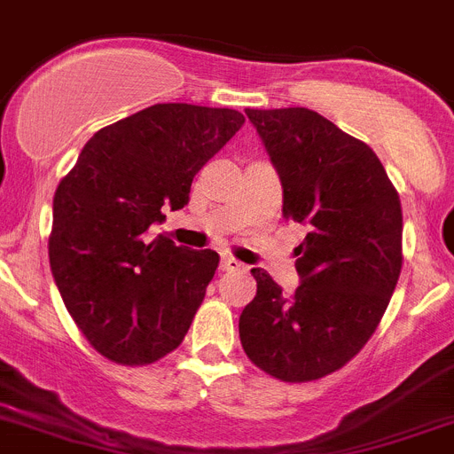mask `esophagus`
Instances as JSON below:
<instances>
[{
    "instance_id": "1",
    "label": "esophagus",
    "mask_w": 454,
    "mask_h": 454,
    "mask_svg": "<svg viewBox=\"0 0 454 454\" xmlns=\"http://www.w3.org/2000/svg\"><path fill=\"white\" fill-rule=\"evenodd\" d=\"M222 269H223V271H239V269H244V264L239 262V260H235V257L223 255L222 257Z\"/></svg>"
}]
</instances>
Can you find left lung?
I'll use <instances>...</instances> for the list:
<instances>
[{"instance_id":"8db88e82","label":"left lung","mask_w":454,"mask_h":454,"mask_svg":"<svg viewBox=\"0 0 454 454\" xmlns=\"http://www.w3.org/2000/svg\"><path fill=\"white\" fill-rule=\"evenodd\" d=\"M283 183L285 219L309 232L296 248L292 296L264 269L239 317L242 348L283 382H309L350 362L391 301L403 269V210L369 145L309 108H247Z\"/></svg>"}]
</instances>
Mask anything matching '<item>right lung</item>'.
Listing matches in <instances>:
<instances>
[{
  "label": "right lung",
  "mask_w": 454,
  "mask_h": 454,
  "mask_svg": "<svg viewBox=\"0 0 454 454\" xmlns=\"http://www.w3.org/2000/svg\"><path fill=\"white\" fill-rule=\"evenodd\" d=\"M231 108L156 104L97 130L54 194L49 264L90 346L145 366L181 346L217 271L210 248L151 239L190 201L197 171L237 130Z\"/></svg>",
  "instance_id": "obj_1"
}]
</instances>
